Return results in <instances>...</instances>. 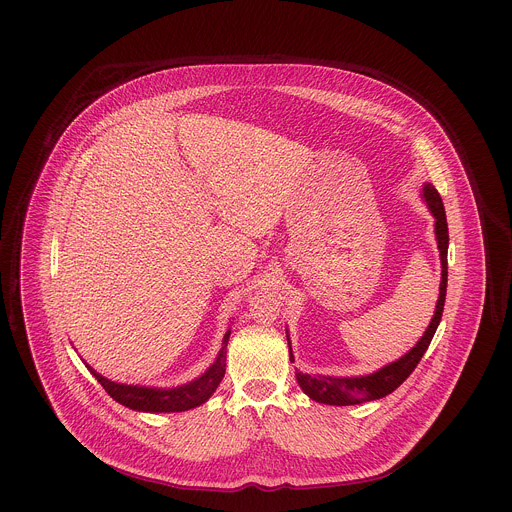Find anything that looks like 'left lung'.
<instances>
[{"label":"left lung","instance_id":"left-lung-1","mask_svg":"<svg viewBox=\"0 0 512 512\" xmlns=\"http://www.w3.org/2000/svg\"><path fill=\"white\" fill-rule=\"evenodd\" d=\"M420 197L426 203L432 217L436 219L434 232H436L439 261H441V282H439V297L434 317L430 320L422 338L414 343V347H411L403 357L391 361L374 372L359 374V376H328V374L311 376V374H303V372L295 370V380H297L299 388L313 401L324 403V405L345 407V405H361V403H368V401L382 399V397L390 395L391 391L397 390L411 376V372L416 368L418 361L422 359V355L426 353L430 341L434 338L439 320H441V313H443V305H445V293H447L449 230H447L445 207H443L438 190L430 182H424ZM286 338H288V347H290V361H295L288 328H286Z\"/></svg>","mask_w":512,"mask_h":512}]
</instances>
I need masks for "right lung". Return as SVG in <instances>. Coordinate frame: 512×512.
<instances>
[{
	"label": "right lung",
	"instance_id": "right-lung-1",
	"mask_svg": "<svg viewBox=\"0 0 512 512\" xmlns=\"http://www.w3.org/2000/svg\"><path fill=\"white\" fill-rule=\"evenodd\" d=\"M230 324H232V318H230ZM228 338H230V326L222 336V345H220L215 361L207 366V370L194 380L180 384V386H172V388L119 384V382H113V380L101 376L88 363H84V361L82 363L103 386V390L124 407L138 411V413H182V411H190V409L207 403L209 397L219 388V384L224 378V372H226Z\"/></svg>",
	"mask_w": 512,
	"mask_h": 512
}]
</instances>
